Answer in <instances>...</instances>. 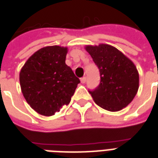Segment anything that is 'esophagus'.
I'll return each instance as SVG.
<instances>
[{"label": "esophagus", "instance_id": "34e87169", "mask_svg": "<svg viewBox=\"0 0 158 158\" xmlns=\"http://www.w3.org/2000/svg\"><path fill=\"white\" fill-rule=\"evenodd\" d=\"M80 81H81L82 84H85V82H86V77H82L81 79H80Z\"/></svg>", "mask_w": 158, "mask_h": 158}]
</instances>
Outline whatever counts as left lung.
I'll return each instance as SVG.
<instances>
[{
  "label": "left lung",
  "instance_id": "obj_1",
  "mask_svg": "<svg viewBox=\"0 0 158 158\" xmlns=\"http://www.w3.org/2000/svg\"><path fill=\"white\" fill-rule=\"evenodd\" d=\"M100 72V84L89 90L99 106L118 111L132 102L139 89V77L135 64L121 52L107 44L86 46Z\"/></svg>",
  "mask_w": 158,
  "mask_h": 158
}]
</instances>
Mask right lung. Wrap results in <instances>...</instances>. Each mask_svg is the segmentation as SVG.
<instances>
[{"label":"right lung","instance_id":"add662e5","mask_svg":"<svg viewBox=\"0 0 158 158\" xmlns=\"http://www.w3.org/2000/svg\"><path fill=\"white\" fill-rule=\"evenodd\" d=\"M67 48L51 46L41 48L26 61L19 73L24 98L33 110L51 116L68 105L79 78L65 64Z\"/></svg>","mask_w":158,"mask_h":158}]
</instances>
